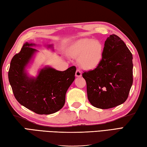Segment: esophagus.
<instances>
[{
  "mask_svg": "<svg viewBox=\"0 0 147 147\" xmlns=\"http://www.w3.org/2000/svg\"><path fill=\"white\" fill-rule=\"evenodd\" d=\"M82 76V72L79 69H77V70L76 71V77H81Z\"/></svg>",
  "mask_w": 147,
  "mask_h": 147,
  "instance_id": "esophagus-1",
  "label": "esophagus"
}]
</instances>
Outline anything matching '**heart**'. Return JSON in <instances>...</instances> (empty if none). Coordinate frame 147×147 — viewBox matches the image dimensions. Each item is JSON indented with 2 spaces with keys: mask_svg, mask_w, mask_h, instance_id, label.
I'll list each match as a JSON object with an SVG mask.
<instances>
[{
  "mask_svg": "<svg viewBox=\"0 0 147 147\" xmlns=\"http://www.w3.org/2000/svg\"><path fill=\"white\" fill-rule=\"evenodd\" d=\"M104 48L98 41L89 38L79 40L70 51L73 57H79V63L82 68L91 70L96 68L103 59Z\"/></svg>",
  "mask_w": 147,
  "mask_h": 147,
  "instance_id": "heart-1",
  "label": "heart"
}]
</instances>
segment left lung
<instances>
[{
  "label": "left lung",
  "mask_w": 147,
  "mask_h": 147,
  "mask_svg": "<svg viewBox=\"0 0 147 147\" xmlns=\"http://www.w3.org/2000/svg\"><path fill=\"white\" fill-rule=\"evenodd\" d=\"M132 69L131 51L120 37L110 35L105 41L100 64L82 74L91 104L105 109L125 102L133 82Z\"/></svg>",
  "instance_id": "left-lung-1"
}]
</instances>
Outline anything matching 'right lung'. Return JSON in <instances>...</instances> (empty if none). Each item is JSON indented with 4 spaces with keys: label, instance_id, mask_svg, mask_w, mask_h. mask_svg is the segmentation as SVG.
<instances>
[{
    "label": "right lung",
    "instance_id": "add662e5",
    "mask_svg": "<svg viewBox=\"0 0 147 147\" xmlns=\"http://www.w3.org/2000/svg\"><path fill=\"white\" fill-rule=\"evenodd\" d=\"M26 42L12 58L8 78L15 98L22 106L39 115H50L60 110L65 103L68 88L75 79L76 66L65 71L52 68L41 69L36 79L29 78L25 67L36 50Z\"/></svg>",
    "mask_w": 147,
    "mask_h": 147
}]
</instances>
